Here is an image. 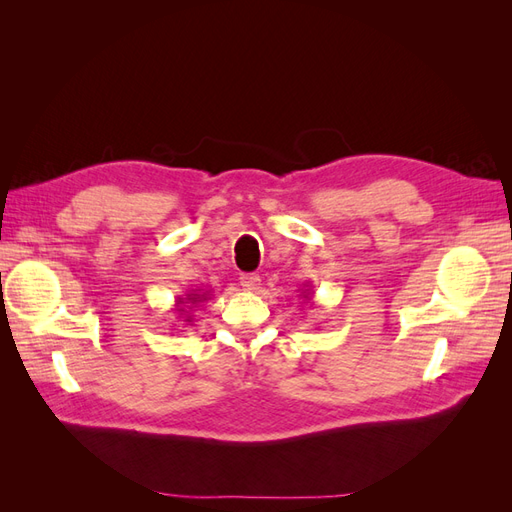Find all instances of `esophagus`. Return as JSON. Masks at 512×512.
<instances>
[{"instance_id": "obj_1", "label": "esophagus", "mask_w": 512, "mask_h": 512, "mask_svg": "<svg viewBox=\"0 0 512 512\" xmlns=\"http://www.w3.org/2000/svg\"><path fill=\"white\" fill-rule=\"evenodd\" d=\"M239 284L243 286V290L247 292H256L260 288V277L256 273H241Z\"/></svg>"}]
</instances>
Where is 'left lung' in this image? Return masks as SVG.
I'll list each match as a JSON object with an SVG mask.
<instances>
[{
	"label": "left lung",
	"instance_id": "obj_1",
	"mask_svg": "<svg viewBox=\"0 0 512 512\" xmlns=\"http://www.w3.org/2000/svg\"><path fill=\"white\" fill-rule=\"evenodd\" d=\"M301 297H303V299H307V292H301Z\"/></svg>",
	"mask_w": 512,
	"mask_h": 512
}]
</instances>
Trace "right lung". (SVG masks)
Returning a JSON list of instances; mask_svg holds the SVG:
<instances>
[{
	"mask_svg": "<svg viewBox=\"0 0 512 512\" xmlns=\"http://www.w3.org/2000/svg\"><path fill=\"white\" fill-rule=\"evenodd\" d=\"M209 299V290H192L185 294V297H179L177 299V305H175V314H179V318H185L183 322H192L190 318V312L200 305L203 301Z\"/></svg>",
	"mask_w": 512,
	"mask_h": 512,
	"instance_id": "1",
	"label": "right lung"
}]
</instances>
